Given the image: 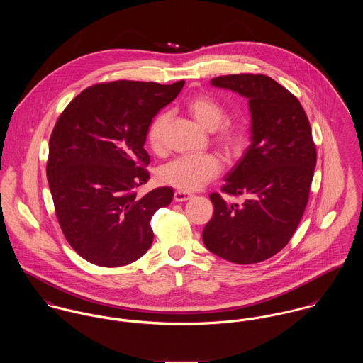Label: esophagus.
I'll list each match as a JSON object with an SVG mask.
<instances>
[{"label": "esophagus", "instance_id": "obj_1", "mask_svg": "<svg viewBox=\"0 0 363 363\" xmlns=\"http://www.w3.org/2000/svg\"><path fill=\"white\" fill-rule=\"evenodd\" d=\"M193 196L190 193H186V191H182V190H177L174 193V201L176 203H183V201H187L190 200Z\"/></svg>", "mask_w": 363, "mask_h": 363}]
</instances>
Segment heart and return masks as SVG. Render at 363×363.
Here are the masks:
<instances>
[{"mask_svg": "<svg viewBox=\"0 0 363 363\" xmlns=\"http://www.w3.org/2000/svg\"><path fill=\"white\" fill-rule=\"evenodd\" d=\"M190 114L209 131L215 130L213 141L228 156L242 154L246 145V131L239 124L225 123L226 110L215 98L200 95L187 104ZM169 113H159L150 124L147 140L151 150L160 155L166 151V124ZM222 170L220 159L213 154L183 155L166 164L160 173L162 182L183 191H196L215 179Z\"/></svg>", "mask_w": 363, "mask_h": 363, "instance_id": "heart-1", "label": "heart"}]
</instances>
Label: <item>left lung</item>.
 I'll list each match as a JSON object with an SVG mask.
<instances>
[{
  "instance_id": "1",
  "label": "left lung",
  "mask_w": 363,
  "mask_h": 363,
  "mask_svg": "<svg viewBox=\"0 0 363 363\" xmlns=\"http://www.w3.org/2000/svg\"><path fill=\"white\" fill-rule=\"evenodd\" d=\"M211 84L249 99L252 144L220 189L244 201L212 193L203 240L220 259L256 264L289 243L308 206L317 159L311 123L298 98L264 74L222 75Z\"/></svg>"
}]
</instances>
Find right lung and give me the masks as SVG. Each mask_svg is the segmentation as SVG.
Instances as JSON below:
<instances>
[{"mask_svg": "<svg viewBox=\"0 0 363 363\" xmlns=\"http://www.w3.org/2000/svg\"><path fill=\"white\" fill-rule=\"evenodd\" d=\"M183 86L184 81L102 82L84 89L60 114L46 173L60 228L82 259L121 267L151 247V219L170 204L173 190L137 196L150 180L144 144L152 118Z\"/></svg>", "mask_w": 363, "mask_h": 363, "instance_id": "obj_1", "label": "right lung"}]
</instances>
